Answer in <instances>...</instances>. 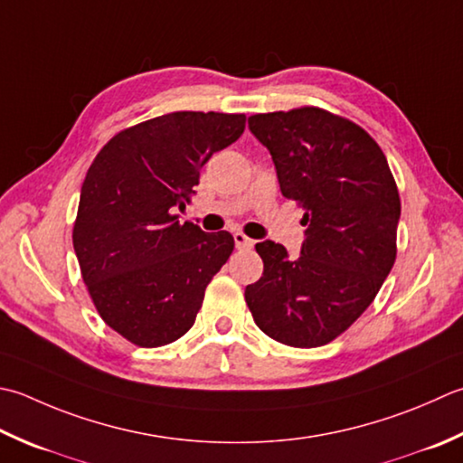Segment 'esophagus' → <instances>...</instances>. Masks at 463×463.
<instances>
[{
  "instance_id": "esophagus-1",
  "label": "esophagus",
  "mask_w": 463,
  "mask_h": 463,
  "mask_svg": "<svg viewBox=\"0 0 463 463\" xmlns=\"http://www.w3.org/2000/svg\"><path fill=\"white\" fill-rule=\"evenodd\" d=\"M234 244H237V249H250L255 241L249 239L244 232H234Z\"/></svg>"
}]
</instances>
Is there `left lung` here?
<instances>
[{
	"label": "left lung",
	"instance_id": "left-lung-1",
	"mask_svg": "<svg viewBox=\"0 0 463 463\" xmlns=\"http://www.w3.org/2000/svg\"><path fill=\"white\" fill-rule=\"evenodd\" d=\"M280 193L303 208L301 255L257 242L262 277L244 288L257 327L283 345H327L373 303L397 255L402 203L379 144L323 108L255 114Z\"/></svg>",
	"mask_w": 463,
	"mask_h": 463
}]
</instances>
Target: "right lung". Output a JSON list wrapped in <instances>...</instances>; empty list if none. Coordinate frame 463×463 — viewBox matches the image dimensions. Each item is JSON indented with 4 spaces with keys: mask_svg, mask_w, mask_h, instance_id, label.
<instances>
[{
    "mask_svg": "<svg viewBox=\"0 0 463 463\" xmlns=\"http://www.w3.org/2000/svg\"><path fill=\"white\" fill-rule=\"evenodd\" d=\"M244 122L221 112L152 118L118 132L88 168L71 241L99 317L134 345L183 337L231 257V232L180 224L172 211L190 203L198 172Z\"/></svg>",
    "mask_w": 463,
    "mask_h": 463,
    "instance_id": "1",
    "label": "right lung"
}]
</instances>
